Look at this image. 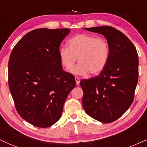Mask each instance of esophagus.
<instances>
[{"label":"esophagus","mask_w":147,"mask_h":147,"mask_svg":"<svg viewBox=\"0 0 147 147\" xmlns=\"http://www.w3.org/2000/svg\"><path fill=\"white\" fill-rule=\"evenodd\" d=\"M75 82H76V84H77V85H79V83H80V79H79V77H75Z\"/></svg>","instance_id":"34e87169"}]
</instances>
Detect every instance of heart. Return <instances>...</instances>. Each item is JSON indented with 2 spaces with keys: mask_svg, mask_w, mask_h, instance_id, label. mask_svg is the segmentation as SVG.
Wrapping results in <instances>:
<instances>
[{
  "mask_svg": "<svg viewBox=\"0 0 147 147\" xmlns=\"http://www.w3.org/2000/svg\"><path fill=\"white\" fill-rule=\"evenodd\" d=\"M68 47L59 49V57L65 70H70L77 59L79 63L71 70L77 75H98L104 70L110 57V48L105 38L80 34L68 41Z\"/></svg>",
  "mask_w": 147,
  "mask_h": 147,
  "instance_id": "1",
  "label": "heart"
}]
</instances>
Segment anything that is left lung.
Listing matches in <instances>:
<instances>
[{"mask_svg":"<svg viewBox=\"0 0 147 147\" xmlns=\"http://www.w3.org/2000/svg\"><path fill=\"white\" fill-rule=\"evenodd\" d=\"M106 38L110 57L99 75L83 79L82 105L96 120L111 123L129 109L134 99L138 80V55L136 47L126 35L110 26L84 28Z\"/></svg>","mask_w":147,"mask_h":147,"instance_id":"obj_1","label":"left lung"}]
</instances>
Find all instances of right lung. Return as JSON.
<instances>
[{"label": "right lung", "instance_id": "1", "mask_svg": "<svg viewBox=\"0 0 147 147\" xmlns=\"http://www.w3.org/2000/svg\"><path fill=\"white\" fill-rule=\"evenodd\" d=\"M70 30L40 28L16 43L8 63V83L16 111L40 128L55 124L76 86L75 77L62 69L59 49Z\"/></svg>", "mask_w": 147, "mask_h": 147}]
</instances>
